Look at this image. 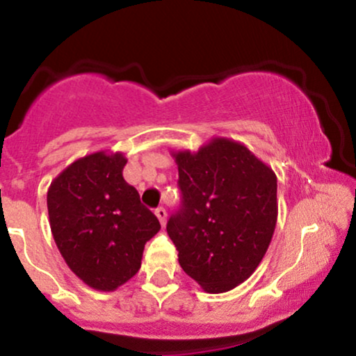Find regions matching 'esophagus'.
<instances>
[{
    "instance_id": "34e87169",
    "label": "esophagus",
    "mask_w": 356,
    "mask_h": 356,
    "mask_svg": "<svg viewBox=\"0 0 356 356\" xmlns=\"http://www.w3.org/2000/svg\"><path fill=\"white\" fill-rule=\"evenodd\" d=\"M155 216H157V219L161 220V224H162V226H165V220H167V212H165L164 207H157V209H155Z\"/></svg>"
}]
</instances>
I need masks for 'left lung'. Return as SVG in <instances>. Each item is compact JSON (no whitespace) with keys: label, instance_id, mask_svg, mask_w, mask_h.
Returning a JSON list of instances; mask_svg holds the SVG:
<instances>
[{"label":"left lung","instance_id":"8db88e82","mask_svg":"<svg viewBox=\"0 0 356 356\" xmlns=\"http://www.w3.org/2000/svg\"><path fill=\"white\" fill-rule=\"evenodd\" d=\"M182 207L167 222L179 264L206 293L218 295L248 280L266 254L277 220L275 170L246 145L212 137L172 150Z\"/></svg>","mask_w":356,"mask_h":356}]
</instances>
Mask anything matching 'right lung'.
<instances>
[{"label": "right lung", "mask_w": 356, "mask_h": 356, "mask_svg": "<svg viewBox=\"0 0 356 356\" xmlns=\"http://www.w3.org/2000/svg\"><path fill=\"white\" fill-rule=\"evenodd\" d=\"M127 157L99 150L76 159L47 194L53 239L65 263L97 291H115L137 275L159 219L124 181Z\"/></svg>", "instance_id": "1"}]
</instances>
